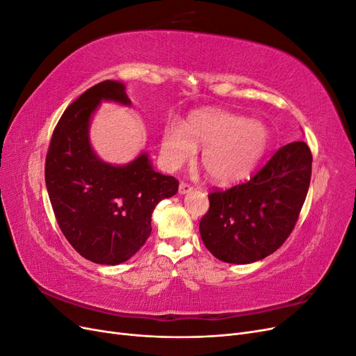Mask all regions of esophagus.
I'll use <instances>...</instances> for the list:
<instances>
[{
	"instance_id": "1",
	"label": "esophagus",
	"mask_w": 356,
	"mask_h": 356,
	"mask_svg": "<svg viewBox=\"0 0 356 356\" xmlns=\"http://www.w3.org/2000/svg\"><path fill=\"white\" fill-rule=\"evenodd\" d=\"M191 190H193L191 184H188L186 181H182L179 184V195H186V193H190Z\"/></svg>"
}]
</instances>
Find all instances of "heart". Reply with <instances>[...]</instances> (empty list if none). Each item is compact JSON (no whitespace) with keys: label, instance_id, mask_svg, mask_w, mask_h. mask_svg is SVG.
Instances as JSON below:
<instances>
[{"label":"heart","instance_id":"obj_1","mask_svg":"<svg viewBox=\"0 0 356 356\" xmlns=\"http://www.w3.org/2000/svg\"><path fill=\"white\" fill-rule=\"evenodd\" d=\"M270 141L268 127L260 120L220 110L191 114L187 122H169L161 134L160 153L165 163L177 169L202 148V168L217 182L245 178L257 166Z\"/></svg>","mask_w":356,"mask_h":356}]
</instances>
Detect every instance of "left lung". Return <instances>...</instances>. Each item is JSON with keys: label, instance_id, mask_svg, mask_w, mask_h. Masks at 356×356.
I'll return each mask as SVG.
<instances>
[{"label": "left lung", "instance_id": "8db88e82", "mask_svg": "<svg viewBox=\"0 0 356 356\" xmlns=\"http://www.w3.org/2000/svg\"><path fill=\"white\" fill-rule=\"evenodd\" d=\"M312 177V153L303 141L281 147L246 182L211 191L200 236L218 260L250 264L273 254L294 230Z\"/></svg>", "mask_w": 356, "mask_h": 356}]
</instances>
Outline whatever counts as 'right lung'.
I'll list each match as a JSON object with an SVG mask.
<instances>
[{"mask_svg": "<svg viewBox=\"0 0 356 356\" xmlns=\"http://www.w3.org/2000/svg\"><path fill=\"white\" fill-rule=\"evenodd\" d=\"M101 101L131 104L122 81L105 80L75 99L53 131L46 156V186L59 229L81 257L96 264H120L152 233L157 203L174 196L178 179L161 175L145 153L113 166L93 153L89 122Z\"/></svg>", "mask_w": 356, "mask_h": 356, "instance_id": "obj_1", "label": "right lung"}]
</instances>
